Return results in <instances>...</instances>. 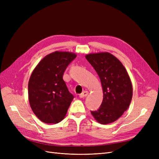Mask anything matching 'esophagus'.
I'll list each match as a JSON object with an SVG mask.
<instances>
[{"label":"esophagus","instance_id":"esophagus-1","mask_svg":"<svg viewBox=\"0 0 159 159\" xmlns=\"http://www.w3.org/2000/svg\"><path fill=\"white\" fill-rule=\"evenodd\" d=\"M88 93H89V92H88V91H84L80 95V97L81 98H85V97H86V96H87V95H88Z\"/></svg>","mask_w":159,"mask_h":159}]
</instances>
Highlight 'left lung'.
Segmentation results:
<instances>
[{"instance_id": "1", "label": "left lung", "mask_w": 159, "mask_h": 159, "mask_svg": "<svg viewBox=\"0 0 159 159\" xmlns=\"http://www.w3.org/2000/svg\"><path fill=\"white\" fill-rule=\"evenodd\" d=\"M85 58L98 74L103 99L100 107L91 115L98 123L106 125L117 120L127 111L133 96L131 79L116 57L108 52L89 54Z\"/></svg>"}]
</instances>
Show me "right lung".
I'll use <instances>...</instances> for the list:
<instances>
[{
	"label": "right lung",
	"instance_id": "add662e5",
	"mask_svg": "<svg viewBox=\"0 0 159 159\" xmlns=\"http://www.w3.org/2000/svg\"><path fill=\"white\" fill-rule=\"evenodd\" d=\"M76 56L74 53L56 51L46 56L33 70L28 82V99L41 121L57 123L65 117L74 95L63 75Z\"/></svg>",
	"mask_w": 159,
	"mask_h": 159
}]
</instances>
